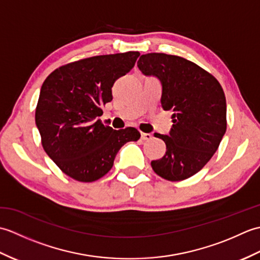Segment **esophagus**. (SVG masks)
<instances>
[{"mask_svg":"<svg viewBox=\"0 0 260 260\" xmlns=\"http://www.w3.org/2000/svg\"><path fill=\"white\" fill-rule=\"evenodd\" d=\"M141 137H142L143 141H151L153 139V135L148 134V133H142Z\"/></svg>","mask_w":260,"mask_h":260,"instance_id":"34e87169","label":"esophagus"}]
</instances>
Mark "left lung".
Here are the masks:
<instances>
[{
    "instance_id": "left-lung-1",
    "label": "left lung",
    "mask_w": 260,
    "mask_h": 260,
    "mask_svg": "<svg viewBox=\"0 0 260 260\" xmlns=\"http://www.w3.org/2000/svg\"><path fill=\"white\" fill-rule=\"evenodd\" d=\"M137 67L162 81V108L173 112L170 134L155 135L164 141L167 152L151 162L152 169L168 181L189 179L213 156L227 129L222 87L208 71L179 56L142 54Z\"/></svg>"
}]
</instances>
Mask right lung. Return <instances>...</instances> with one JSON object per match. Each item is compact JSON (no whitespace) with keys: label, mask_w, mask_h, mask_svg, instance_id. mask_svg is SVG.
Listing matches in <instances>:
<instances>
[{"label":"right lung","mask_w":260,"mask_h":260,"mask_svg":"<svg viewBox=\"0 0 260 260\" xmlns=\"http://www.w3.org/2000/svg\"><path fill=\"white\" fill-rule=\"evenodd\" d=\"M139 56L128 51L77 60L53 70L42 84L36 108L41 144L71 179L103 178L119 148L141 137L134 127L115 131L96 119L112 102L115 81L129 73Z\"/></svg>","instance_id":"1"}]
</instances>
